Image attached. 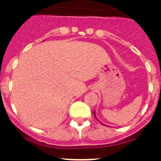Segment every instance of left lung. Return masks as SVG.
I'll list each match as a JSON object with an SVG mask.
<instances>
[{"mask_svg":"<svg viewBox=\"0 0 161 161\" xmlns=\"http://www.w3.org/2000/svg\"><path fill=\"white\" fill-rule=\"evenodd\" d=\"M94 115H95V112H94ZM95 119H96V118H95Z\"/></svg>","mask_w":161,"mask_h":161,"instance_id":"1","label":"left lung"}]
</instances>
